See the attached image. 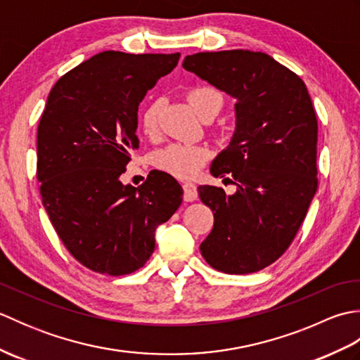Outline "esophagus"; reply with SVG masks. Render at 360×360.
<instances>
[{
  "label": "esophagus",
  "mask_w": 360,
  "mask_h": 360,
  "mask_svg": "<svg viewBox=\"0 0 360 360\" xmlns=\"http://www.w3.org/2000/svg\"><path fill=\"white\" fill-rule=\"evenodd\" d=\"M182 188H184V201L190 202V201H195L198 198V187L195 184H192V182H186L184 186H182Z\"/></svg>",
  "instance_id": "1"
}]
</instances>
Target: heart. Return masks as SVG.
I'll list each match as a JSON object with an SVG mask.
<instances>
[{
  "instance_id": "1",
  "label": "heart",
  "mask_w": 360,
  "mask_h": 360,
  "mask_svg": "<svg viewBox=\"0 0 360 360\" xmlns=\"http://www.w3.org/2000/svg\"><path fill=\"white\" fill-rule=\"evenodd\" d=\"M187 101L198 116L202 117L210 110H221L223 97L217 89L210 86H198L188 91ZM142 133L148 137H155L159 128V105L150 103L143 108L141 114ZM209 153L200 145L190 143H172L168 147L159 150L153 162L156 168L167 174H172L179 179H190L201 170Z\"/></svg>"
}]
</instances>
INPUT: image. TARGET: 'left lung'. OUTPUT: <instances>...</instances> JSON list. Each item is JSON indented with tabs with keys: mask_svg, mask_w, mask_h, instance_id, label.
I'll return each mask as SVG.
<instances>
[{
	"mask_svg": "<svg viewBox=\"0 0 360 360\" xmlns=\"http://www.w3.org/2000/svg\"><path fill=\"white\" fill-rule=\"evenodd\" d=\"M182 68L236 101L232 141L210 167L236 192L198 187L215 218L201 254L226 274L264 269L292 243L317 192V117L307 85L248 49L198 52Z\"/></svg>",
	"mask_w": 360,
	"mask_h": 360,
	"instance_id": "8db88e82",
	"label": "left lung"
}]
</instances>
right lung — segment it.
Instances as JSON below:
<instances>
[{"label":"right lung","mask_w":360,"mask_h":360,"mask_svg":"<svg viewBox=\"0 0 360 360\" xmlns=\"http://www.w3.org/2000/svg\"><path fill=\"white\" fill-rule=\"evenodd\" d=\"M179 57L105 51L51 89L37 131V179L60 240L91 271L117 277L139 269L158 226L182 202L179 182L164 172H150L139 187L120 181L129 151L139 148V103Z\"/></svg>","instance_id":"obj_1"}]
</instances>
